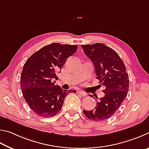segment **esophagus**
I'll use <instances>...</instances> for the list:
<instances>
[{
    "label": "esophagus",
    "instance_id": "1",
    "mask_svg": "<svg viewBox=\"0 0 149 149\" xmlns=\"http://www.w3.org/2000/svg\"><path fill=\"white\" fill-rule=\"evenodd\" d=\"M77 93H79V94H80V95H82V96H84V97H85V96H86V93L84 92H83V91L81 90H78Z\"/></svg>",
    "mask_w": 149,
    "mask_h": 149
}]
</instances>
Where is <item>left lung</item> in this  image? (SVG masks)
I'll return each instance as SVG.
<instances>
[{
	"label": "left lung",
	"mask_w": 149,
	"mask_h": 149,
	"mask_svg": "<svg viewBox=\"0 0 149 149\" xmlns=\"http://www.w3.org/2000/svg\"><path fill=\"white\" fill-rule=\"evenodd\" d=\"M82 48L93 62L97 79L105 88L103 90L105 95L97 101L95 107L83 113L92 120H105L116 113L126 99L129 89L128 74L118 54L110 47L95 43L82 45Z\"/></svg>",
	"instance_id": "left-lung-1"
}]
</instances>
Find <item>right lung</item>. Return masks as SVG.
Listing matches in <instances>:
<instances>
[{
	"mask_svg": "<svg viewBox=\"0 0 149 149\" xmlns=\"http://www.w3.org/2000/svg\"><path fill=\"white\" fill-rule=\"evenodd\" d=\"M77 45L52 43L33 54L23 66L21 88L26 102L38 116L52 117L61 111L69 93L55 84L67 59L77 50Z\"/></svg>",
	"mask_w": 149,
	"mask_h": 149,
	"instance_id": "obj_1",
	"label": "right lung"
}]
</instances>
